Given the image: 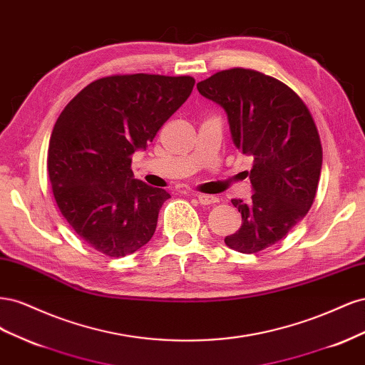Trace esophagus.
I'll list each match as a JSON object with an SVG mask.
<instances>
[{
  "label": "esophagus",
  "instance_id": "esophagus-1",
  "mask_svg": "<svg viewBox=\"0 0 365 365\" xmlns=\"http://www.w3.org/2000/svg\"><path fill=\"white\" fill-rule=\"evenodd\" d=\"M196 197H197V201H200L202 205H212V204H216V202H219V197L217 196H213V195H202V193H200V195H195Z\"/></svg>",
  "mask_w": 365,
  "mask_h": 365
}]
</instances>
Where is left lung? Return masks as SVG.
Returning a JSON list of instances; mask_svg holds the SVG:
<instances>
[{"instance_id":"8db88e82","label":"left lung","mask_w":365,"mask_h":365,"mask_svg":"<svg viewBox=\"0 0 365 365\" xmlns=\"http://www.w3.org/2000/svg\"><path fill=\"white\" fill-rule=\"evenodd\" d=\"M196 86L225 109L235 146L252 158L251 202L231 200L242 227L225 244L259 252L282 240L312 207L323 164L314 118L288 85L256 70H224Z\"/></svg>"}]
</instances>
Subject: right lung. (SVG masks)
Returning <instances> with one entry per match:
<instances>
[{
    "mask_svg": "<svg viewBox=\"0 0 365 365\" xmlns=\"http://www.w3.org/2000/svg\"><path fill=\"white\" fill-rule=\"evenodd\" d=\"M190 76L117 74L86 85L53 128L47 169L62 216L88 245L125 257L152 239L170 195L134 178L146 149L192 94Z\"/></svg>",
    "mask_w": 365,
    "mask_h": 365,
    "instance_id": "1",
    "label": "right lung"
}]
</instances>
